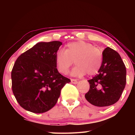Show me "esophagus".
Instances as JSON below:
<instances>
[{"instance_id": "obj_1", "label": "esophagus", "mask_w": 135, "mask_h": 135, "mask_svg": "<svg viewBox=\"0 0 135 135\" xmlns=\"http://www.w3.org/2000/svg\"><path fill=\"white\" fill-rule=\"evenodd\" d=\"M71 83H73V84H77V80L76 79H71Z\"/></svg>"}]
</instances>
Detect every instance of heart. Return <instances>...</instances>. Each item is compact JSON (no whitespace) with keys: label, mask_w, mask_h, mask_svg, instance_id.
<instances>
[{"label":"heart","mask_w":135,"mask_h":135,"mask_svg":"<svg viewBox=\"0 0 135 135\" xmlns=\"http://www.w3.org/2000/svg\"><path fill=\"white\" fill-rule=\"evenodd\" d=\"M73 61L76 65L70 74L73 76H83L88 73L93 76L99 72L102 64V54L99 49L91 43L84 41L68 43L65 51L57 52L55 62L58 71L66 74L71 67Z\"/></svg>","instance_id":"1"}]
</instances>
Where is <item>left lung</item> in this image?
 Masks as SVG:
<instances>
[{
  "mask_svg": "<svg viewBox=\"0 0 135 135\" xmlns=\"http://www.w3.org/2000/svg\"><path fill=\"white\" fill-rule=\"evenodd\" d=\"M102 56L101 67L98 74L88 80L90 89L84 95L89 103L99 107L117 102L126 83V69L118 52L107 47Z\"/></svg>",
  "mask_w": 135,
  "mask_h": 135,
  "instance_id": "1",
  "label": "left lung"
}]
</instances>
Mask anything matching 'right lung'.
I'll return each instance as SVG.
<instances>
[{
	"label": "right lung",
	"instance_id": "right-lung-1",
	"mask_svg": "<svg viewBox=\"0 0 135 135\" xmlns=\"http://www.w3.org/2000/svg\"><path fill=\"white\" fill-rule=\"evenodd\" d=\"M62 42H40L22 54L11 72L12 89L20 106L34 113L53 108L66 83L71 81L58 72L55 56Z\"/></svg>",
	"mask_w": 135,
	"mask_h": 135
}]
</instances>
